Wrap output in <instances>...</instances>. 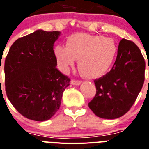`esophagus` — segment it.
I'll use <instances>...</instances> for the list:
<instances>
[{
    "mask_svg": "<svg viewBox=\"0 0 149 149\" xmlns=\"http://www.w3.org/2000/svg\"><path fill=\"white\" fill-rule=\"evenodd\" d=\"M71 84L73 85L77 86V85H81V84H82V82H81V81H77V80H72V81H71Z\"/></svg>",
    "mask_w": 149,
    "mask_h": 149,
    "instance_id": "obj_1",
    "label": "esophagus"
}]
</instances>
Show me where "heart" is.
Wrapping results in <instances>:
<instances>
[{"label":"heart","mask_w":149,"mask_h":149,"mask_svg":"<svg viewBox=\"0 0 149 149\" xmlns=\"http://www.w3.org/2000/svg\"><path fill=\"white\" fill-rule=\"evenodd\" d=\"M117 52L116 42L112 38L74 33L67 37L66 47L58 45L54 55L61 70L67 72L76 60L84 77L90 79L104 76L112 66Z\"/></svg>","instance_id":"heart-1"}]
</instances>
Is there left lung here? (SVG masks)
I'll return each instance as SVG.
<instances>
[{
	"label": "left lung",
	"mask_w": 149,
	"mask_h": 149,
	"mask_svg": "<svg viewBox=\"0 0 149 149\" xmlns=\"http://www.w3.org/2000/svg\"><path fill=\"white\" fill-rule=\"evenodd\" d=\"M145 67L144 58L138 46L122 39L112 70L94 81L97 92L88 103L89 108L97 116L106 119L124 116L143 88Z\"/></svg>",
	"instance_id": "left-lung-1"
}]
</instances>
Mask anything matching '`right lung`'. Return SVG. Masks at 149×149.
<instances>
[{
	"label": "right lung",
	"instance_id": "obj_1",
	"mask_svg": "<svg viewBox=\"0 0 149 149\" xmlns=\"http://www.w3.org/2000/svg\"><path fill=\"white\" fill-rule=\"evenodd\" d=\"M60 31L37 30L13 42L4 64L6 96L28 119L45 121L59 109L70 79L56 68L53 46Z\"/></svg>",
	"mask_w": 149,
	"mask_h": 149
}]
</instances>
